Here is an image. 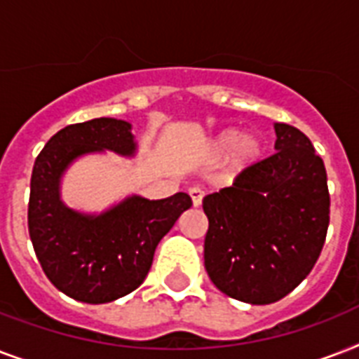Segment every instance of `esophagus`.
<instances>
[{
	"instance_id": "esophagus-1",
	"label": "esophagus",
	"mask_w": 359,
	"mask_h": 359,
	"mask_svg": "<svg viewBox=\"0 0 359 359\" xmlns=\"http://www.w3.org/2000/svg\"><path fill=\"white\" fill-rule=\"evenodd\" d=\"M188 194H190V199H191V203H194V207H199V205L203 203V197H205V191H203L201 188L194 186V188H190V190H188Z\"/></svg>"
}]
</instances>
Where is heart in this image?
Instances as JSON below:
<instances>
[{
    "label": "heart",
    "instance_id": "obj_1",
    "mask_svg": "<svg viewBox=\"0 0 359 359\" xmlns=\"http://www.w3.org/2000/svg\"><path fill=\"white\" fill-rule=\"evenodd\" d=\"M233 151V163L238 169L250 168L261 160L264 152V143L259 135H244L240 137V132L235 128L219 132L210 143V154L216 158L227 156Z\"/></svg>",
    "mask_w": 359,
    "mask_h": 359
}]
</instances>
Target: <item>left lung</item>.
I'll list each match as a JSON object with an SVG mask.
<instances>
[{
	"instance_id": "obj_1",
	"label": "left lung",
	"mask_w": 359,
	"mask_h": 359,
	"mask_svg": "<svg viewBox=\"0 0 359 359\" xmlns=\"http://www.w3.org/2000/svg\"><path fill=\"white\" fill-rule=\"evenodd\" d=\"M276 152L203 199L205 268L224 294L264 306L306 279L330 224L328 177L304 132L276 123Z\"/></svg>"
}]
</instances>
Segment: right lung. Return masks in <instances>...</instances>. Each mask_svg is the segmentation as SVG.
<instances>
[{
  "label": "right lung",
  "instance_id": "1",
  "mask_svg": "<svg viewBox=\"0 0 359 359\" xmlns=\"http://www.w3.org/2000/svg\"><path fill=\"white\" fill-rule=\"evenodd\" d=\"M132 124L100 117L52 135L31 173L27 227L35 255L55 289L83 304L130 294L151 270L158 242L191 207L188 194L149 201L126 197L102 214H81L61 201L65 169L89 152L134 156Z\"/></svg>",
  "mask_w": 359,
  "mask_h": 359
}]
</instances>
